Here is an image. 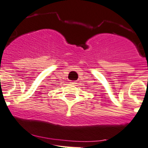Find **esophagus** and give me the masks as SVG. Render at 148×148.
<instances>
[{"label": "esophagus", "mask_w": 148, "mask_h": 148, "mask_svg": "<svg viewBox=\"0 0 148 148\" xmlns=\"http://www.w3.org/2000/svg\"><path fill=\"white\" fill-rule=\"evenodd\" d=\"M70 83L72 85H75L76 82H75V81H70Z\"/></svg>", "instance_id": "34e87169"}]
</instances>
